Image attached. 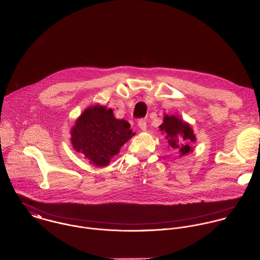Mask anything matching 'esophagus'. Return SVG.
<instances>
[{
  "label": "esophagus",
  "instance_id": "esophagus-1",
  "mask_svg": "<svg viewBox=\"0 0 260 260\" xmlns=\"http://www.w3.org/2000/svg\"><path fill=\"white\" fill-rule=\"evenodd\" d=\"M138 125H139V127H140L142 131H146V128H147V122H146L145 119H140V120L138 121Z\"/></svg>",
  "mask_w": 260,
  "mask_h": 260
}]
</instances>
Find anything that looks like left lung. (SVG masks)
<instances>
[{"instance_id":"obj_1","label":"left lung","mask_w":260,"mask_h":260,"mask_svg":"<svg viewBox=\"0 0 260 260\" xmlns=\"http://www.w3.org/2000/svg\"><path fill=\"white\" fill-rule=\"evenodd\" d=\"M159 128L161 132L167 134L166 139L168 140L169 145L173 149L180 151L181 155L187 154L191 151V148L188 144L196 141V136L189 124L183 122L174 115H166L164 123Z\"/></svg>"}]
</instances>
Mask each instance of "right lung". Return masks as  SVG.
I'll list each match as a JSON object with an SVG mask.
<instances>
[{
    "label": "right lung",
    "instance_id": "right-lung-1",
    "mask_svg": "<svg viewBox=\"0 0 260 260\" xmlns=\"http://www.w3.org/2000/svg\"><path fill=\"white\" fill-rule=\"evenodd\" d=\"M71 135L74 149L81 152L89 162L106 167L134 134L129 123L116 119L112 110L93 106L77 119Z\"/></svg>",
    "mask_w": 260,
    "mask_h": 260
}]
</instances>
